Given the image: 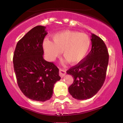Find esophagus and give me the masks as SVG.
I'll return each instance as SVG.
<instances>
[{
	"label": "esophagus",
	"mask_w": 123,
	"mask_h": 123,
	"mask_svg": "<svg viewBox=\"0 0 123 123\" xmlns=\"http://www.w3.org/2000/svg\"><path fill=\"white\" fill-rule=\"evenodd\" d=\"M65 75H66V71H65V70H60V76L61 78H63Z\"/></svg>",
	"instance_id": "esophagus-1"
}]
</instances>
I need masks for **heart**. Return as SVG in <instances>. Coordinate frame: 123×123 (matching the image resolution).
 <instances>
[{"label":"heart","mask_w":123,"mask_h":123,"mask_svg":"<svg viewBox=\"0 0 123 123\" xmlns=\"http://www.w3.org/2000/svg\"><path fill=\"white\" fill-rule=\"evenodd\" d=\"M52 40L53 42L47 39L43 42L44 50L47 58L53 61L62 52L65 58L72 64H76L84 58L91 43L86 34L70 30L54 34Z\"/></svg>","instance_id":"heart-1"}]
</instances>
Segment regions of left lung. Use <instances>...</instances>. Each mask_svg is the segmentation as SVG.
Masks as SVG:
<instances>
[{"label": "left lung", "mask_w": 123, "mask_h": 123, "mask_svg": "<svg viewBox=\"0 0 123 123\" xmlns=\"http://www.w3.org/2000/svg\"><path fill=\"white\" fill-rule=\"evenodd\" d=\"M92 49L78 65L66 71L74 78L68 92L79 100L91 98L101 89L105 80L109 63L106 45L100 37L91 34Z\"/></svg>", "instance_id": "8db88e82"}]
</instances>
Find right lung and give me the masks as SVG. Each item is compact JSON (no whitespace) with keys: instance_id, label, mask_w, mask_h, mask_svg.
<instances>
[{"instance_id":"1","label":"right lung","mask_w":123,"mask_h":123,"mask_svg":"<svg viewBox=\"0 0 123 123\" xmlns=\"http://www.w3.org/2000/svg\"><path fill=\"white\" fill-rule=\"evenodd\" d=\"M45 28L37 26L26 33L18 42L13 58L19 89L28 98L39 102L52 97L54 85L61 79L57 67L43 57Z\"/></svg>"}]
</instances>
